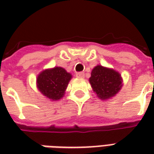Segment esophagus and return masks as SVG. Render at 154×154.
Listing matches in <instances>:
<instances>
[{
	"label": "esophagus",
	"mask_w": 154,
	"mask_h": 154,
	"mask_svg": "<svg viewBox=\"0 0 154 154\" xmlns=\"http://www.w3.org/2000/svg\"><path fill=\"white\" fill-rule=\"evenodd\" d=\"M76 76H77V77H78V78H83L84 77H85V74H84V72H77V74H76Z\"/></svg>",
	"instance_id": "34e87169"
}]
</instances>
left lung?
<instances>
[{
  "mask_svg": "<svg viewBox=\"0 0 154 154\" xmlns=\"http://www.w3.org/2000/svg\"><path fill=\"white\" fill-rule=\"evenodd\" d=\"M89 82L97 97L105 100L115 97L123 87L122 77L119 72L101 65L92 69Z\"/></svg>",
  "mask_w": 154,
  "mask_h": 154,
  "instance_id": "left-lung-1",
  "label": "left lung"
}]
</instances>
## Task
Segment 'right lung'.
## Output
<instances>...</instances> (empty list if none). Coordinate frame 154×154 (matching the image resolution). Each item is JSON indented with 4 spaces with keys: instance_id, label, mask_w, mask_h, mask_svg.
Here are the masks:
<instances>
[{
    "instance_id": "add662e5",
    "label": "right lung",
    "mask_w": 154,
    "mask_h": 154,
    "mask_svg": "<svg viewBox=\"0 0 154 154\" xmlns=\"http://www.w3.org/2000/svg\"><path fill=\"white\" fill-rule=\"evenodd\" d=\"M72 74L61 67H54L43 70L36 78V85L42 95L50 100L63 98Z\"/></svg>"
}]
</instances>
